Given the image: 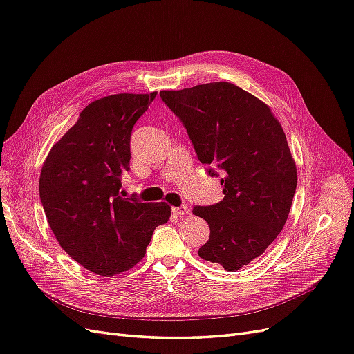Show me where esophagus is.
<instances>
[{"label":"esophagus","instance_id":"1","mask_svg":"<svg viewBox=\"0 0 354 354\" xmlns=\"http://www.w3.org/2000/svg\"><path fill=\"white\" fill-rule=\"evenodd\" d=\"M189 208L187 205H180V207H174L173 208V212L176 214V216H186V214H189Z\"/></svg>","mask_w":354,"mask_h":354}]
</instances>
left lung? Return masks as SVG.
Instances as JSON below:
<instances>
[{
    "label": "left lung",
    "mask_w": 354,
    "mask_h": 354,
    "mask_svg": "<svg viewBox=\"0 0 354 354\" xmlns=\"http://www.w3.org/2000/svg\"><path fill=\"white\" fill-rule=\"evenodd\" d=\"M159 95L185 125L208 174L223 176V201L194 208L209 226L198 254L236 272L277 238L291 209L297 168L286 136L269 106L230 82Z\"/></svg>",
    "instance_id": "obj_1"
}]
</instances>
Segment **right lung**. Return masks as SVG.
I'll return each instance as SVG.
<instances>
[{
    "mask_svg": "<svg viewBox=\"0 0 354 354\" xmlns=\"http://www.w3.org/2000/svg\"><path fill=\"white\" fill-rule=\"evenodd\" d=\"M156 94H113L90 103L42 165L39 198L50 227L62 248L93 273L131 269L171 216L165 202L120 192L130 169L133 127Z\"/></svg>",
    "mask_w": 354,
    "mask_h": 354,
    "instance_id": "right-lung-1",
    "label": "right lung"
}]
</instances>
